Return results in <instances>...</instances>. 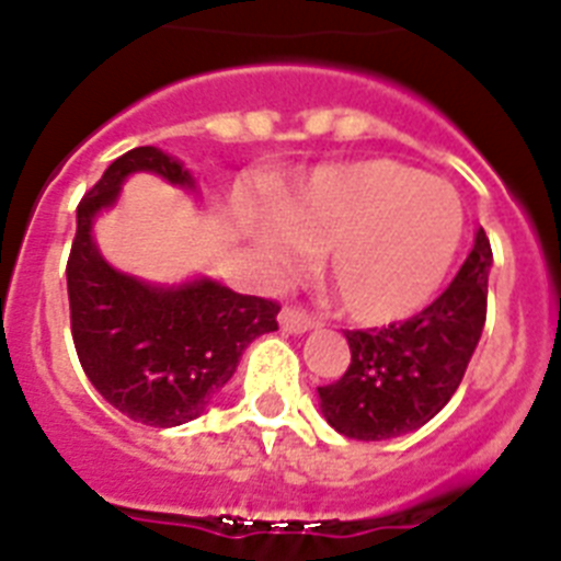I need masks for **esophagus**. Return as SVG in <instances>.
I'll return each instance as SVG.
<instances>
[{
  "mask_svg": "<svg viewBox=\"0 0 561 561\" xmlns=\"http://www.w3.org/2000/svg\"><path fill=\"white\" fill-rule=\"evenodd\" d=\"M277 320H280V329H284L286 334H306V331L317 329L314 317H309L306 311H300V309H291V306H286Z\"/></svg>",
  "mask_w": 561,
  "mask_h": 561,
  "instance_id": "34e87169",
  "label": "esophagus"
}]
</instances>
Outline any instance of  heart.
I'll use <instances>...</instances> for the list:
<instances>
[{
    "mask_svg": "<svg viewBox=\"0 0 561 561\" xmlns=\"http://www.w3.org/2000/svg\"><path fill=\"white\" fill-rule=\"evenodd\" d=\"M463 238L455 187L393 160L325 165L255 230L277 272H297L309 252L356 323L404 320L440 289Z\"/></svg>",
    "mask_w": 561,
    "mask_h": 561,
    "instance_id": "b5f03b06",
    "label": "heart"
}]
</instances>
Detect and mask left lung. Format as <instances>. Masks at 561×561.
I'll return each instance as SVG.
<instances>
[{"label": "left lung", "mask_w": 561, "mask_h": 561, "mask_svg": "<svg viewBox=\"0 0 561 561\" xmlns=\"http://www.w3.org/2000/svg\"><path fill=\"white\" fill-rule=\"evenodd\" d=\"M489 272L492 244L480 227L455 280L427 309L388 329L345 331L348 370L317 388L336 433L356 440L399 438L447 408L483 334Z\"/></svg>", "instance_id": "left-lung-1"}]
</instances>
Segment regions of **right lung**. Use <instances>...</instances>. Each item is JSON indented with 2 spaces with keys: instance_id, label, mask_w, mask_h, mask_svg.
Masks as SVG:
<instances>
[{
  "instance_id": "right-lung-1",
  "label": "right lung",
  "mask_w": 561,
  "mask_h": 561,
  "mask_svg": "<svg viewBox=\"0 0 561 561\" xmlns=\"http://www.w3.org/2000/svg\"><path fill=\"white\" fill-rule=\"evenodd\" d=\"M131 173L196 191L191 171L153 146L131 148L103 171L78 205L67 261L72 340L83 374L114 410L146 427H180L205 413L252 340L277 331L280 306L210 277L168 286L114 270L95 241V219L117 205Z\"/></svg>"
}]
</instances>
